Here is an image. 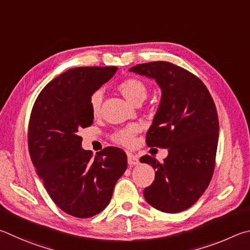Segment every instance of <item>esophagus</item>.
Here are the masks:
<instances>
[{
  "label": "esophagus",
  "instance_id": "1",
  "mask_svg": "<svg viewBox=\"0 0 250 250\" xmlns=\"http://www.w3.org/2000/svg\"><path fill=\"white\" fill-rule=\"evenodd\" d=\"M127 163L129 166H136L139 164V159L137 156H135L133 154H130V152H128L127 154Z\"/></svg>",
  "mask_w": 250,
  "mask_h": 250
}]
</instances>
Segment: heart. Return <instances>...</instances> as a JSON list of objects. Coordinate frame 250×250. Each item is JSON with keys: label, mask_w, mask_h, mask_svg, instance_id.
<instances>
[{"label": "heart", "mask_w": 250, "mask_h": 250, "mask_svg": "<svg viewBox=\"0 0 250 250\" xmlns=\"http://www.w3.org/2000/svg\"><path fill=\"white\" fill-rule=\"evenodd\" d=\"M117 90L128 102L133 104L142 103L146 99L148 90L145 83L137 78H127L120 82ZM103 95L100 91L94 92L90 98V109L93 116L99 115L102 105ZM139 130L138 125H129L127 127L120 129L113 135V141L123 146H130L134 142L135 135Z\"/></svg>", "instance_id": "1"}]
</instances>
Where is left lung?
Wrapping results in <instances>:
<instances>
[{
  "mask_svg": "<svg viewBox=\"0 0 250 250\" xmlns=\"http://www.w3.org/2000/svg\"><path fill=\"white\" fill-rule=\"evenodd\" d=\"M129 71L155 79L163 92L146 143L166 148L168 156L163 163L148 155L141 158L156 169L144 196L161 212H182L200 199L213 177L220 128L215 103L198 77L171 62L141 63Z\"/></svg>",
  "mask_w": 250,
  "mask_h": 250,
  "instance_id": "obj_1",
  "label": "left lung"
}]
</instances>
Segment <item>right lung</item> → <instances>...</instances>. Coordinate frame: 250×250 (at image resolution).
Masks as SVG:
<instances>
[{
  "label": "right lung",
  "mask_w": 250,
  "mask_h": 250,
  "mask_svg": "<svg viewBox=\"0 0 250 250\" xmlns=\"http://www.w3.org/2000/svg\"><path fill=\"white\" fill-rule=\"evenodd\" d=\"M117 67H78L50 81L35 101L28 124V150L48 194L69 215L102 212L127 168V156L106 147L93 157L78 132L91 126L90 98Z\"/></svg>",
  "instance_id": "add662e5"
}]
</instances>
